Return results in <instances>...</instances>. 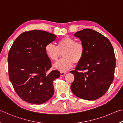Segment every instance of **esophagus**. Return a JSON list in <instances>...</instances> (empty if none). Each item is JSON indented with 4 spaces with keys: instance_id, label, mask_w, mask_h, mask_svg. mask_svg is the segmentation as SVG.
<instances>
[{
    "instance_id": "obj_1",
    "label": "esophagus",
    "mask_w": 123,
    "mask_h": 123,
    "mask_svg": "<svg viewBox=\"0 0 123 123\" xmlns=\"http://www.w3.org/2000/svg\"><path fill=\"white\" fill-rule=\"evenodd\" d=\"M66 73L65 72H60V74H61V76H63L65 75Z\"/></svg>"
}]
</instances>
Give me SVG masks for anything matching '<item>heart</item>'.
I'll return each mask as SVG.
<instances>
[{
  "mask_svg": "<svg viewBox=\"0 0 123 123\" xmlns=\"http://www.w3.org/2000/svg\"><path fill=\"white\" fill-rule=\"evenodd\" d=\"M47 56L53 61H56L61 56L63 57L54 64V68L61 72L70 69L73 63H78L82 60L85 53L81 43L70 36H66L57 41V46L49 43L45 47Z\"/></svg>",
  "mask_w": 123,
  "mask_h": 123,
  "instance_id": "b5f03b06",
  "label": "heart"
}]
</instances>
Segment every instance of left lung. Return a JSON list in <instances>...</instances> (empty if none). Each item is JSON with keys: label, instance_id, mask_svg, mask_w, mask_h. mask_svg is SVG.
<instances>
[{"label": "left lung", "instance_id": "8db88e82", "mask_svg": "<svg viewBox=\"0 0 123 123\" xmlns=\"http://www.w3.org/2000/svg\"><path fill=\"white\" fill-rule=\"evenodd\" d=\"M85 53L74 70V80L70 86L76 97L94 100L108 91L114 79L116 57L110 41L100 33L91 29L76 32ZM80 71V72H79Z\"/></svg>", "mask_w": 123, "mask_h": 123}]
</instances>
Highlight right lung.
<instances>
[{"instance_id": "add662e5", "label": "right lung", "mask_w": 123, "mask_h": 123, "mask_svg": "<svg viewBox=\"0 0 123 123\" xmlns=\"http://www.w3.org/2000/svg\"><path fill=\"white\" fill-rule=\"evenodd\" d=\"M56 37L44 31H28L20 34L10 48L9 79L17 94L24 101L39 105L54 95L53 83L60 76V73L57 70L47 72L51 63L45 47Z\"/></svg>"}]
</instances>
